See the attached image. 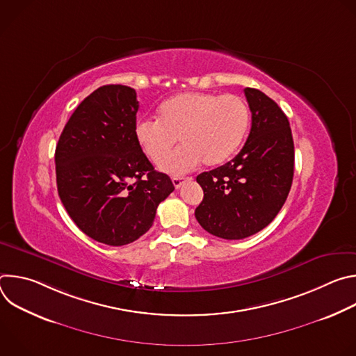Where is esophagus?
I'll list each match as a JSON object with an SVG mask.
<instances>
[{"label": "esophagus", "mask_w": 356, "mask_h": 356, "mask_svg": "<svg viewBox=\"0 0 356 356\" xmlns=\"http://www.w3.org/2000/svg\"><path fill=\"white\" fill-rule=\"evenodd\" d=\"M187 180H190V179H186V177H177V176L172 179L173 186H175L176 188H180V187L183 186V183H184V181H187Z\"/></svg>", "instance_id": "obj_1"}]
</instances>
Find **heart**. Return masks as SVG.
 <instances>
[{"label":"heart","instance_id":"1","mask_svg":"<svg viewBox=\"0 0 356 356\" xmlns=\"http://www.w3.org/2000/svg\"><path fill=\"white\" fill-rule=\"evenodd\" d=\"M249 127L245 101L234 94L183 92L170 97L158 110V121L140 120L135 138L146 158L159 165L170 154L177 138L184 146L161 169L181 175L202 161L217 166L241 146Z\"/></svg>","mask_w":356,"mask_h":356}]
</instances>
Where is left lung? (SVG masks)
<instances>
[{"instance_id":"8db88e82","label":"left lung","mask_w":356,"mask_h":356,"mask_svg":"<svg viewBox=\"0 0 356 356\" xmlns=\"http://www.w3.org/2000/svg\"><path fill=\"white\" fill-rule=\"evenodd\" d=\"M252 113L248 139L225 165L197 176L204 198L198 224L224 239H243L268 227L289 195L294 143L287 117L265 92L246 87Z\"/></svg>"}]
</instances>
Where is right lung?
I'll use <instances>...</instances> for the list:
<instances>
[{
	"label": "right lung",
	"instance_id": "add662e5",
	"mask_svg": "<svg viewBox=\"0 0 356 356\" xmlns=\"http://www.w3.org/2000/svg\"><path fill=\"white\" fill-rule=\"evenodd\" d=\"M139 103L134 88L108 84L86 97L59 138L55 163L59 197L74 224L110 246L136 241L175 190L135 138Z\"/></svg>",
	"mask_w": 356,
	"mask_h": 356
}]
</instances>
